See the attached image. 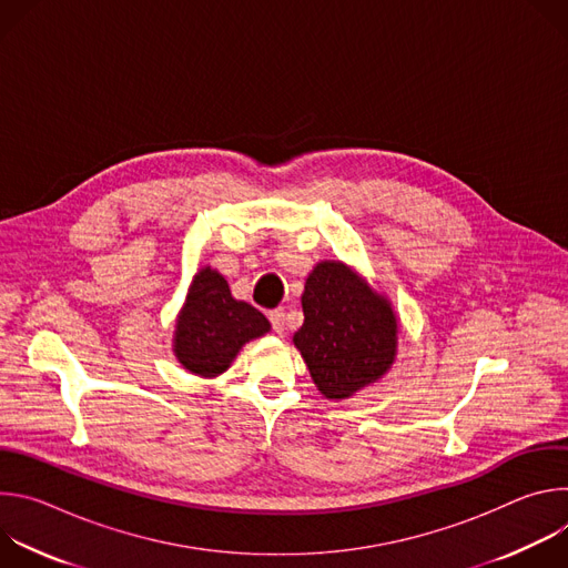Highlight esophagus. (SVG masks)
Instances as JSON below:
<instances>
[{
	"instance_id": "1",
	"label": "esophagus",
	"mask_w": 568,
	"mask_h": 568,
	"mask_svg": "<svg viewBox=\"0 0 568 568\" xmlns=\"http://www.w3.org/2000/svg\"><path fill=\"white\" fill-rule=\"evenodd\" d=\"M270 321H272V328L276 335H283L285 333V310L283 307H276L270 312Z\"/></svg>"
}]
</instances>
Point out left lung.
Instances as JSON below:
<instances>
[{"mask_svg": "<svg viewBox=\"0 0 568 568\" xmlns=\"http://www.w3.org/2000/svg\"><path fill=\"white\" fill-rule=\"evenodd\" d=\"M303 326L294 346L328 399H346L386 375L397 353L390 301L339 261L318 263L301 296Z\"/></svg>", "mask_w": 568, "mask_h": 568, "instance_id": "8db88e82", "label": "left lung"}]
</instances>
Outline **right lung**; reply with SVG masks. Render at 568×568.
Masks as SVG:
<instances>
[{"label":"right lung","mask_w":568,"mask_h":568,"mask_svg":"<svg viewBox=\"0 0 568 568\" xmlns=\"http://www.w3.org/2000/svg\"><path fill=\"white\" fill-rule=\"evenodd\" d=\"M261 310L231 296L229 283L211 267H202L189 287L186 303L178 314L173 353L178 362L200 375L224 373L240 348L270 333Z\"/></svg>","instance_id":"1"}]
</instances>
